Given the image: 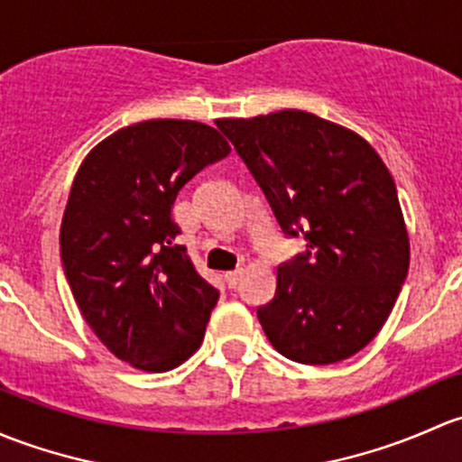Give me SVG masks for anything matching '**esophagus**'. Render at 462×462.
Returning a JSON list of instances; mask_svg holds the SVG:
<instances>
[{"label": "esophagus", "instance_id": "esophagus-1", "mask_svg": "<svg viewBox=\"0 0 462 462\" xmlns=\"http://www.w3.org/2000/svg\"><path fill=\"white\" fill-rule=\"evenodd\" d=\"M242 278V269H236V271H229V273H225V280L226 284H229V289H236L237 282H240Z\"/></svg>", "mask_w": 462, "mask_h": 462}]
</instances>
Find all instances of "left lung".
Here are the masks:
<instances>
[{
  "mask_svg": "<svg viewBox=\"0 0 462 462\" xmlns=\"http://www.w3.org/2000/svg\"><path fill=\"white\" fill-rule=\"evenodd\" d=\"M217 128L263 189L280 229L307 251L278 266L273 300L258 307L284 358L331 365L383 329L409 269L396 184L367 140L307 111L226 117Z\"/></svg>",
  "mask_w": 462,
  "mask_h": 462,
  "instance_id": "8db88e82",
  "label": "left lung"
}]
</instances>
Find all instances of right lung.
<instances>
[{"mask_svg": "<svg viewBox=\"0 0 462 462\" xmlns=\"http://www.w3.org/2000/svg\"><path fill=\"white\" fill-rule=\"evenodd\" d=\"M231 146L193 120L120 128L84 158L70 187L60 251L75 302L113 356L169 372L202 345L216 287L198 273L171 207Z\"/></svg>", "mask_w": 462, "mask_h": 462, "instance_id": "add662e5", "label": "right lung"}]
</instances>
